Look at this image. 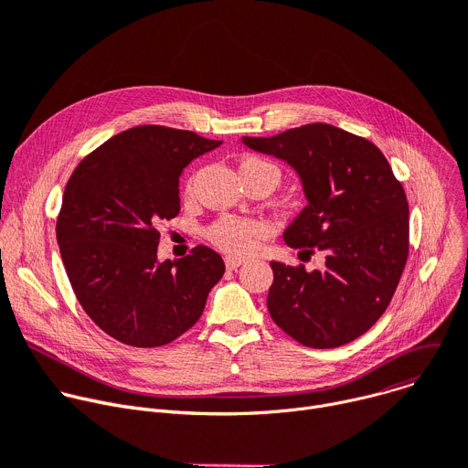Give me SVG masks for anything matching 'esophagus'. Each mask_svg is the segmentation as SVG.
<instances>
[{
    "label": "esophagus",
    "instance_id": "1",
    "mask_svg": "<svg viewBox=\"0 0 468 468\" xmlns=\"http://www.w3.org/2000/svg\"><path fill=\"white\" fill-rule=\"evenodd\" d=\"M242 263H244V258H237V256H228V258H226V267H228L229 271L239 269Z\"/></svg>",
    "mask_w": 468,
    "mask_h": 468
}]
</instances>
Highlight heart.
<instances>
[{
	"label": "heart",
	"instance_id": "b5f03b06",
	"mask_svg": "<svg viewBox=\"0 0 468 468\" xmlns=\"http://www.w3.org/2000/svg\"><path fill=\"white\" fill-rule=\"evenodd\" d=\"M274 172L280 179V172L276 169V165H272L271 162L258 158V156H244L239 164V174L240 177H248L253 174L260 172ZM192 190V181L188 183V192ZM265 233V226L261 222L256 220H244V218H233V217H226L220 218L218 222L212 224L207 231L208 239L218 244L220 248L228 250V251H242L246 250L253 239L260 237Z\"/></svg>",
	"mask_w": 468,
	"mask_h": 468
}]
</instances>
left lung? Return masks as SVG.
<instances>
[{
    "mask_svg": "<svg viewBox=\"0 0 468 468\" xmlns=\"http://www.w3.org/2000/svg\"><path fill=\"white\" fill-rule=\"evenodd\" d=\"M242 144L287 162L301 179L308 205L283 231L285 244L326 253L312 272L271 261V317L306 347L353 342L385 314L407 263L401 183L377 145L326 122Z\"/></svg>",
    "mask_w": 468,
    "mask_h": 468,
    "instance_id": "obj_1",
    "label": "left lung"
}]
</instances>
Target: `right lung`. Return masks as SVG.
<instances>
[{
	"label": "right lung",
	"mask_w": 468,
	"mask_h": 468,
	"mask_svg": "<svg viewBox=\"0 0 468 468\" xmlns=\"http://www.w3.org/2000/svg\"><path fill=\"white\" fill-rule=\"evenodd\" d=\"M220 144L142 124L112 136L70 176L56 226L61 260L81 308L117 342H174L224 276V260L201 244L183 260H158V224L179 215L183 169Z\"/></svg>",
	"instance_id": "obj_1"
}]
</instances>
